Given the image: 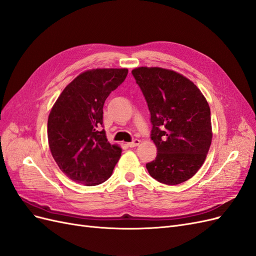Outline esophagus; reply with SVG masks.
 Returning a JSON list of instances; mask_svg holds the SVG:
<instances>
[{
  "label": "esophagus",
  "mask_w": 256,
  "mask_h": 256,
  "mask_svg": "<svg viewBox=\"0 0 256 256\" xmlns=\"http://www.w3.org/2000/svg\"><path fill=\"white\" fill-rule=\"evenodd\" d=\"M138 144H140V140H138V138H134V140L132 142L128 143V146H129V147H136V146H138Z\"/></svg>",
  "instance_id": "1"
}]
</instances>
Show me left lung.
Here are the masks:
<instances>
[{
  "mask_svg": "<svg viewBox=\"0 0 256 256\" xmlns=\"http://www.w3.org/2000/svg\"><path fill=\"white\" fill-rule=\"evenodd\" d=\"M132 76L150 112L157 157L146 168L166 184H178L203 166L212 144L210 109L196 85L168 69L138 67Z\"/></svg>",
  "mask_w": 256,
  "mask_h": 256,
  "instance_id": "obj_1",
  "label": "left lung"
}]
</instances>
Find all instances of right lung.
<instances>
[{
  "instance_id": "add662e5",
  "label": "right lung",
  "mask_w": 256,
  "mask_h": 256,
  "mask_svg": "<svg viewBox=\"0 0 256 256\" xmlns=\"http://www.w3.org/2000/svg\"><path fill=\"white\" fill-rule=\"evenodd\" d=\"M126 68L84 72L69 83L48 118V142L62 172L86 186L102 184L112 175L122 150L108 142L104 104L111 92L125 81Z\"/></svg>"
}]
</instances>
